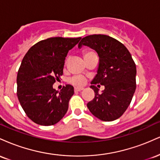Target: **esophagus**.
<instances>
[{
	"instance_id": "34e87169",
	"label": "esophagus",
	"mask_w": 160,
	"mask_h": 160,
	"mask_svg": "<svg viewBox=\"0 0 160 160\" xmlns=\"http://www.w3.org/2000/svg\"><path fill=\"white\" fill-rule=\"evenodd\" d=\"M82 89H83V88H82V87H75L74 88V90L76 92H80V91L82 90Z\"/></svg>"
}]
</instances>
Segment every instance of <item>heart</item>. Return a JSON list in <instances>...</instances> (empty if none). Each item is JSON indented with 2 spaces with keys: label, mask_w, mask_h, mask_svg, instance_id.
Listing matches in <instances>:
<instances>
[{
  "label": "heart",
  "mask_w": 160,
  "mask_h": 160,
  "mask_svg": "<svg viewBox=\"0 0 160 160\" xmlns=\"http://www.w3.org/2000/svg\"><path fill=\"white\" fill-rule=\"evenodd\" d=\"M91 53H93V52H84L83 57H86V56H88V55L91 54ZM70 82L72 84H74V85H75V86H82L85 84L86 79H85V78H83V77H82V76H75V77H74V78L70 79Z\"/></svg>",
  "instance_id": "1"
}]
</instances>
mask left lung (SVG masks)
I'll list each match as a JSON object with an SVG mask.
<instances>
[{
    "mask_svg": "<svg viewBox=\"0 0 160 160\" xmlns=\"http://www.w3.org/2000/svg\"><path fill=\"white\" fill-rule=\"evenodd\" d=\"M82 45L94 49L99 57L97 74L90 86L95 98L88 102L87 108L99 120H117L126 111L135 93L136 65L127 48L110 36H86L78 47ZM96 84L105 86L102 93L98 92Z\"/></svg>",
    "mask_w": 160,
    "mask_h": 160,
    "instance_id": "left-lung-1",
    "label": "left lung"
}]
</instances>
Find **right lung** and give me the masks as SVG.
I'll list each match as a JSON object with an SVG mask.
<instances>
[{"label": "right lung", "instance_id": "add662e5", "mask_svg": "<svg viewBox=\"0 0 160 160\" xmlns=\"http://www.w3.org/2000/svg\"><path fill=\"white\" fill-rule=\"evenodd\" d=\"M81 38H50L37 43L24 56L17 74V96L28 117L37 124L52 126L68 109L74 87L58 92L52 85L63 74L65 57Z\"/></svg>", "mask_w": 160, "mask_h": 160}]
</instances>
